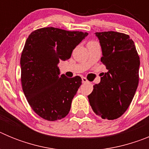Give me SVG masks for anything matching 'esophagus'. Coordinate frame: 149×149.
Instances as JSON below:
<instances>
[{
    "mask_svg": "<svg viewBox=\"0 0 149 149\" xmlns=\"http://www.w3.org/2000/svg\"><path fill=\"white\" fill-rule=\"evenodd\" d=\"M82 82L84 83V84H85V83H87V82H88L87 79H86V77H82Z\"/></svg>",
    "mask_w": 149,
    "mask_h": 149,
    "instance_id": "34e87169",
    "label": "esophagus"
}]
</instances>
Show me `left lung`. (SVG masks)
<instances>
[{"label":"left lung","instance_id":"8db88e82","mask_svg":"<svg viewBox=\"0 0 149 149\" xmlns=\"http://www.w3.org/2000/svg\"><path fill=\"white\" fill-rule=\"evenodd\" d=\"M102 51L101 63L107 72L88 95L92 109L102 119L113 120L128 108L139 83L140 61L128 35L108 31L95 33Z\"/></svg>","mask_w":149,"mask_h":149}]
</instances>
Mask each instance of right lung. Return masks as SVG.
<instances>
[{"label":"right lung","mask_w":149,"mask_h":149,"mask_svg":"<svg viewBox=\"0 0 149 149\" xmlns=\"http://www.w3.org/2000/svg\"><path fill=\"white\" fill-rule=\"evenodd\" d=\"M87 33L44 27L29 35L21 56L22 89L31 108L42 119L66 116L81 85L79 76L60 77V61L68 60Z\"/></svg>","instance_id":"right-lung-1"}]
</instances>
